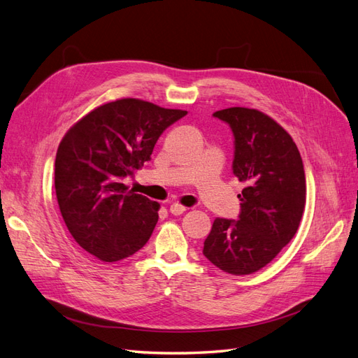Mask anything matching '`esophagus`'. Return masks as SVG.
<instances>
[{
    "mask_svg": "<svg viewBox=\"0 0 358 358\" xmlns=\"http://www.w3.org/2000/svg\"><path fill=\"white\" fill-rule=\"evenodd\" d=\"M185 210H187L185 206H182L179 203H171L170 204V213H173V215H182Z\"/></svg>",
    "mask_w": 358,
    "mask_h": 358,
    "instance_id": "1",
    "label": "esophagus"
}]
</instances>
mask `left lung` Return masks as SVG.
<instances>
[{"label":"left lung","instance_id":"8db88e82","mask_svg":"<svg viewBox=\"0 0 358 358\" xmlns=\"http://www.w3.org/2000/svg\"><path fill=\"white\" fill-rule=\"evenodd\" d=\"M215 117L234 136L233 173L245 183L239 220L216 218L203 254L236 276L267 266L294 237L306 203V179L294 140L272 117L230 107Z\"/></svg>","mask_w":358,"mask_h":358}]
</instances>
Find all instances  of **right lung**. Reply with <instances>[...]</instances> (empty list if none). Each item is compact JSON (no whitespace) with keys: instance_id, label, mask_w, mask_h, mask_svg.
Wrapping results in <instances>:
<instances>
[{"instance_id":"obj_1","label":"right lung","mask_w":358,"mask_h":358,"mask_svg":"<svg viewBox=\"0 0 358 358\" xmlns=\"http://www.w3.org/2000/svg\"><path fill=\"white\" fill-rule=\"evenodd\" d=\"M187 113L121 99L96 107L62 137L57 199L70 234L86 252L113 263L146 245L159 204L122 182L150 159L162 131Z\"/></svg>"}]
</instances>
